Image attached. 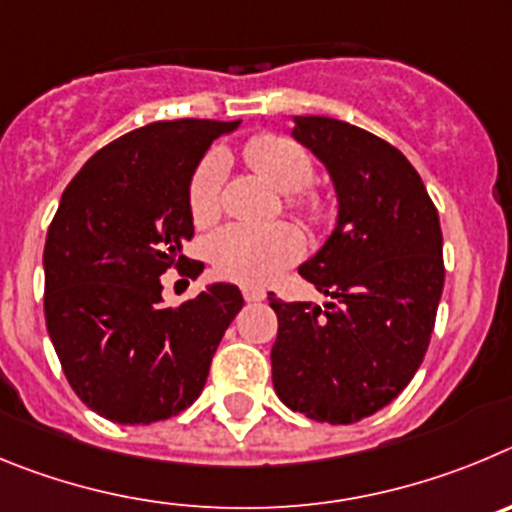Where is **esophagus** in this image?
<instances>
[{
  "instance_id": "obj_1",
  "label": "esophagus",
  "mask_w": 512,
  "mask_h": 512,
  "mask_svg": "<svg viewBox=\"0 0 512 512\" xmlns=\"http://www.w3.org/2000/svg\"><path fill=\"white\" fill-rule=\"evenodd\" d=\"M242 296H245L247 303H257V301H265V290L255 288V285H245L242 288Z\"/></svg>"
}]
</instances>
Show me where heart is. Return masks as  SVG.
<instances>
[{"mask_svg":"<svg viewBox=\"0 0 512 512\" xmlns=\"http://www.w3.org/2000/svg\"><path fill=\"white\" fill-rule=\"evenodd\" d=\"M245 160L280 193H288L301 206L308 222H319L324 216V201L316 196H301L313 178V160L296 140L283 135H257L245 145ZM224 181L227 158L214 150L193 170L188 186V209L199 227L216 222V216L222 214ZM206 250L222 278L245 285H265L301 257L303 237L290 224H229L209 239Z\"/></svg>","mask_w":512,"mask_h":512,"instance_id":"b5f03b06","label":"heart"}]
</instances>
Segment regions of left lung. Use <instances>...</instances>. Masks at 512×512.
<instances>
[{"instance_id":"8db88e82","label":"left lung","mask_w":512,"mask_h":512,"mask_svg":"<svg viewBox=\"0 0 512 512\" xmlns=\"http://www.w3.org/2000/svg\"><path fill=\"white\" fill-rule=\"evenodd\" d=\"M290 137L326 168L336 222L298 273L329 296L278 313L273 388L290 411L357 423L421 367L444 290L439 211L398 147L331 117H293Z\"/></svg>"}]
</instances>
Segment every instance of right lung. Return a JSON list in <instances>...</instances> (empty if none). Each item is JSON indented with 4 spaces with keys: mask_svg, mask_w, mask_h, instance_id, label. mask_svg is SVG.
Masks as SVG:
<instances>
[{
    "mask_svg": "<svg viewBox=\"0 0 512 512\" xmlns=\"http://www.w3.org/2000/svg\"><path fill=\"white\" fill-rule=\"evenodd\" d=\"M242 122L173 119L101 147L63 191L43 252L45 324L71 388L114 423L165 421L199 398L245 298L211 283L163 306L160 275L188 265V186ZM191 265L186 275L204 270Z\"/></svg>",
    "mask_w": 512,
    "mask_h": 512,
    "instance_id": "obj_1",
    "label": "right lung"
}]
</instances>
